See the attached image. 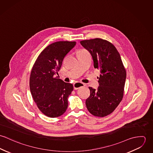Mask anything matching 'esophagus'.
<instances>
[{"label":"esophagus","mask_w":153,"mask_h":153,"mask_svg":"<svg viewBox=\"0 0 153 153\" xmlns=\"http://www.w3.org/2000/svg\"><path fill=\"white\" fill-rule=\"evenodd\" d=\"M85 86V84H83V83H81V82H76L74 84V89L76 90L79 88H80L81 87H83Z\"/></svg>","instance_id":"esophagus-1"}]
</instances>
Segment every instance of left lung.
I'll list each match as a JSON object with an SVG mask.
<instances>
[{"instance_id": "1", "label": "left lung", "mask_w": 153, "mask_h": 153, "mask_svg": "<svg viewBox=\"0 0 153 153\" xmlns=\"http://www.w3.org/2000/svg\"><path fill=\"white\" fill-rule=\"evenodd\" d=\"M90 52L94 66L100 70L97 89L89 87L90 95L85 104L94 116L103 117L112 113L122 101L126 79V71L116 48L100 38L80 42Z\"/></svg>"}]
</instances>
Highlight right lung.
Returning a JSON list of instances; mask_svg holds the SVG:
<instances>
[{"instance_id":"right-lung-1","label":"right lung","mask_w":153,"mask_h":153,"mask_svg":"<svg viewBox=\"0 0 153 153\" xmlns=\"http://www.w3.org/2000/svg\"><path fill=\"white\" fill-rule=\"evenodd\" d=\"M76 42L59 41L50 44L39 54L32 67L29 87L33 99L47 117L62 115L68 108V98L74 89L72 84L55 77L67 53Z\"/></svg>"}]
</instances>
